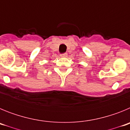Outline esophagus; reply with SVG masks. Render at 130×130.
<instances>
[{
  "instance_id": "34e87169",
  "label": "esophagus",
  "mask_w": 130,
  "mask_h": 130,
  "mask_svg": "<svg viewBox=\"0 0 130 130\" xmlns=\"http://www.w3.org/2000/svg\"><path fill=\"white\" fill-rule=\"evenodd\" d=\"M60 57H67V53H64V54H60Z\"/></svg>"
}]
</instances>
